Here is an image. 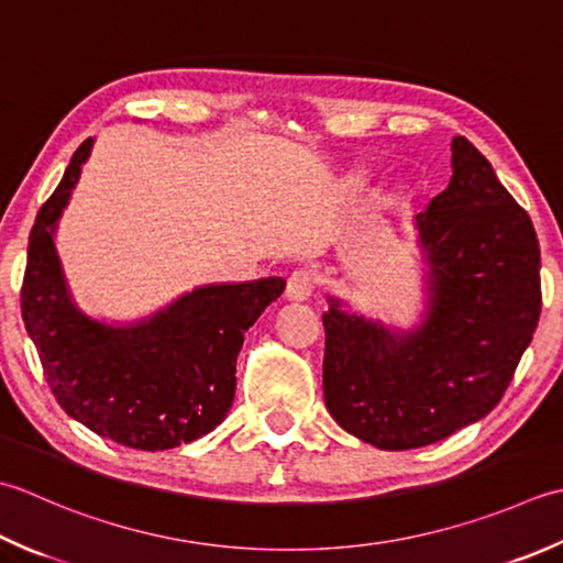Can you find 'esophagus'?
Instances as JSON below:
<instances>
[{"instance_id": "1", "label": "esophagus", "mask_w": 563, "mask_h": 563, "mask_svg": "<svg viewBox=\"0 0 563 563\" xmlns=\"http://www.w3.org/2000/svg\"><path fill=\"white\" fill-rule=\"evenodd\" d=\"M314 290V273L307 268H297L290 273L288 285H285V297L295 302H302Z\"/></svg>"}]
</instances>
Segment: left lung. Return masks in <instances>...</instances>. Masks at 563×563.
<instances>
[{
	"label": "left lung",
	"mask_w": 563,
	"mask_h": 563,
	"mask_svg": "<svg viewBox=\"0 0 563 563\" xmlns=\"http://www.w3.org/2000/svg\"><path fill=\"white\" fill-rule=\"evenodd\" d=\"M449 187L415 217L429 266L427 312L393 332L329 297L324 402L361 442L405 451L486 417L508 390L542 312L537 231L464 136Z\"/></svg>",
	"instance_id": "left-lung-1"
}]
</instances>
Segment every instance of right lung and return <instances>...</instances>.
Instances as JSON below:
<instances>
[{
	"mask_svg": "<svg viewBox=\"0 0 563 563\" xmlns=\"http://www.w3.org/2000/svg\"><path fill=\"white\" fill-rule=\"evenodd\" d=\"M92 139L80 143L29 236L21 317L43 376L73 420L141 451L195 442L224 422L249 327L285 290L283 278L202 285L165 310L114 327L73 302L55 253V227Z\"/></svg>",
	"mask_w": 563,
	"mask_h": 563,
	"instance_id": "right-lung-1",
	"label": "right lung"
}]
</instances>
